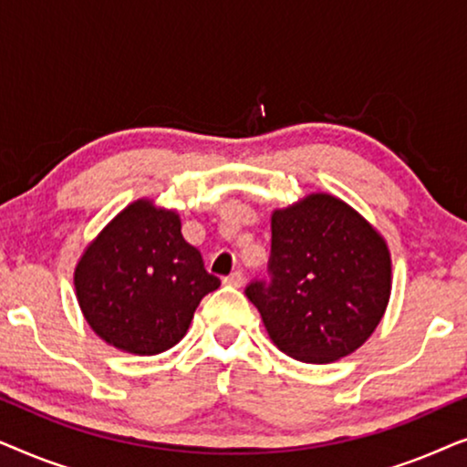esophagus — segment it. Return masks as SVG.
Listing matches in <instances>:
<instances>
[{"label":"esophagus","instance_id":"34e87169","mask_svg":"<svg viewBox=\"0 0 467 467\" xmlns=\"http://www.w3.org/2000/svg\"><path fill=\"white\" fill-rule=\"evenodd\" d=\"M223 283L229 285V286H242V283H244V274H242L240 270H235V272L229 274V276H225Z\"/></svg>","mask_w":467,"mask_h":467}]
</instances>
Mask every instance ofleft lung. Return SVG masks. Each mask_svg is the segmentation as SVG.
<instances>
[{
    "mask_svg": "<svg viewBox=\"0 0 467 467\" xmlns=\"http://www.w3.org/2000/svg\"><path fill=\"white\" fill-rule=\"evenodd\" d=\"M267 280H253L272 342L306 363L342 359L372 336L391 296V254L348 203L312 193L274 210Z\"/></svg>",
    "mask_w": 467,
    "mask_h": 467,
    "instance_id": "left-lung-1",
    "label": "left lung"
}]
</instances>
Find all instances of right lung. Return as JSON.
<instances>
[{
  "label": "right lung",
  "instance_id": "add662e5",
  "mask_svg": "<svg viewBox=\"0 0 467 467\" xmlns=\"http://www.w3.org/2000/svg\"><path fill=\"white\" fill-rule=\"evenodd\" d=\"M74 285L101 340L125 353L157 355L182 340L202 297L221 280L182 238L174 210L138 200L87 246Z\"/></svg>",
  "mask_w": 467,
  "mask_h": 467
}]
</instances>
